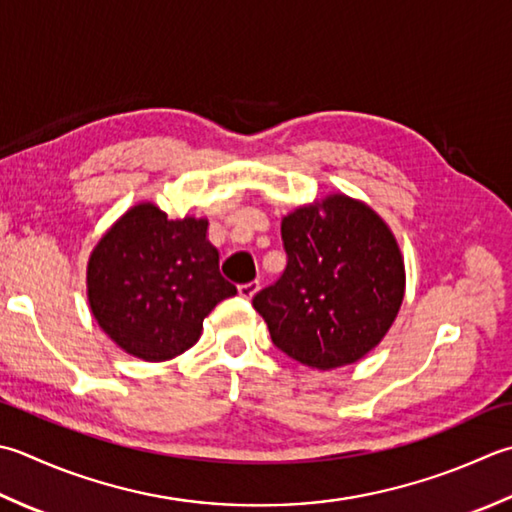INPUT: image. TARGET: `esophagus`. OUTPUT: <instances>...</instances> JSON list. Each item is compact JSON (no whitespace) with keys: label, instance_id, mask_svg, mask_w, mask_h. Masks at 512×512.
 Here are the masks:
<instances>
[{"label":"esophagus","instance_id":"1","mask_svg":"<svg viewBox=\"0 0 512 512\" xmlns=\"http://www.w3.org/2000/svg\"><path fill=\"white\" fill-rule=\"evenodd\" d=\"M237 290H239V295H242L244 299H250L253 297L257 290H259V282L255 279V282H248V284H239L237 286Z\"/></svg>","mask_w":512,"mask_h":512}]
</instances>
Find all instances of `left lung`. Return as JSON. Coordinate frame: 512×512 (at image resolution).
I'll return each mask as SVG.
<instances>
[{
    "label": "left lung",
    "mask_w": 512,
    "mask_h": 512,
    "mask_svg": "<svg viewBox=\"0 0 512 512\" xmlns=\"http://www.w3.org/2000/svg\"><path fill=\"white\" fill-rule=\"evenodd\" d=\"M286 268L253 306L270 339L313 368L357 362L395 322L404 299V262L388 226L346 195L284 217Z\"/></svg>",
    "instance_id": "1"
}]
</instances>
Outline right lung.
<instances>
[{"instance_id":"add662e5","label":"right lung","mask_w":512,"mask_h":512,"mask_svg":"<svg viewBox=\"0 0 512 512\" xmlns=\"http://www.w3.org/2000/svg\"><path fill=\"white\" fill-rule=\"evenodd\" d=\"M237 288L219 273L206 219H168L139 204L99 239L88 262V302L126 353L164 362L193 346L204 317Z\"/></svg>"}]
</instances>
